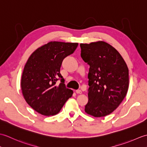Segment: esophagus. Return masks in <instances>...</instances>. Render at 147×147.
Listing matches in <instances>:
<instances>
[{
  "label": "esophagus",
  "instance_id": "34e87169",
  "mask_svg": "<svg viewBox=\"0 0 147 147\" xmlns=\"http://www.w3.org/2000/svg\"><path fill=\"white\" fill-rule=\"evenodd\" d=\"M76 93H78V94H82V92L81 90H76Z\"/></svg>",
  "mask_w": 147,
  "mask_h": 147
}]
</instances>
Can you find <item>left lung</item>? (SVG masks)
Segmentation results:
<instances>
[{"instance_id":"obj_1","label":"left lung","mask_w":147,"mask_h":147,"mask_svg":"<svg viewBox=\"0 0 147 147\" xmlns=\"http://www.w3.org/2000/svg\"><path fill=\"white\" fill-rule=\"evenodd\" d=\"M81 57L90 65L88 102L85 111L96 117L112 113L125 97L129 70L116 50L104 42L81 43Z\"/></svg>"}]
</instances>
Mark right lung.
Returning a JSON list of instances; mask_svg holds the SVG:
<instances>
[{
    "mask_svg": "<svg viewBox=\"0 0 147 147\" xmlns=\"http://www.w3.org/2000/svg\"><path fill=\"white\" fill-rule=\"evenodd\" d=\"M78 43L51 42L36 49L24 65L21 86L31 107L43 115L58 114L73 92L67 88L60 73L64 59L75 51ZM61 81L59 86L56 85Z\"/></svg>",
    "mask_w": 147,
    "mask_h": 147,
    "instance_id": "obj_1",
    "label": "right lung"
}]
</instances>
